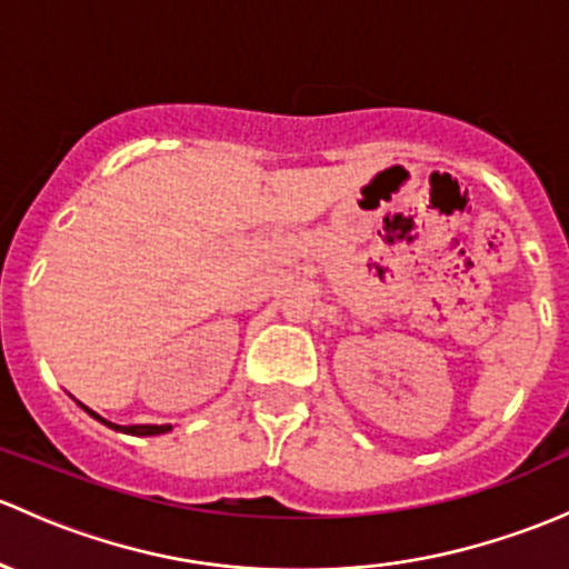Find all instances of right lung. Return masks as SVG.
Returning <instances> with one entry per match:
<instances>
[{"label":"right lung","instance_id":"add662e5","mask_svg":"<svg viewBox=\"0 0 569 569\" xmlns=\"http://www.w3.org/2000/svg\"><path fill=\"white\" fill-rule=\"evenodd\" d=\"M83 411H87L89 417H94V420L98 422H103V426H109L111 430H122V433H130V436H160V433H169L171 430V426H117V422H109V420H103V417L98 415V411H92V409H87V406L83 403H79Z\"/></svg>","mask_w":569,"mask_h":569}]
</instances>
